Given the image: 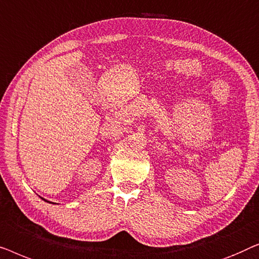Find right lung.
<instances>
[{"instance_id":"1","label":"right lung","mask_w":259,"mask_h":259,"mask_svg":"<svg viewBox=\"0 0 259 259\" xmlns=\"http://www.w3.org/2000/svg\"><path fill=\"white\" fill-rule=\"evenodd\" d=\"M41 198H42V197H41ZM42 199H45V198H42ZM45 201H46V199H45ZM46 202H48V201H46ZM49 203H50V202H49Z\"/></svg>"}]
</instances>
